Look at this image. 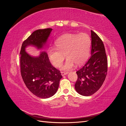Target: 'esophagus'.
Segmentation results:
<instances>
[{
  "instance_id": "1",
  "label": "esophagus",
  "mask_w": 126,
  "mask_h": 126,
  "mask_svg": "<svg viewBox=\"0 0 126 126\" xmlns=\"http://www.w3.org/2000/svg\"><path fill=\"white\" fill-rule=\"evenodd\" d=\"M68 73V72H64V71H62L61 72V74H62V76H64V75H66Z\"/></svg>"
}]
</instances>
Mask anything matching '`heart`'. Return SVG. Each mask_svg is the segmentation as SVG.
<instances>
[{
	"instance_id": "b5f03b06",
	"label": "heart",
	"mask_w": 126,
	"mask_h": 126,
	"mask_svg": "<svg viewBox=\"0 0 126 126\" xmlns=\"http://www.w3.org/2000/svg\"><path fill=\"white\" fill-rule=\"evenodd\" d=\"M90 45V38L86 33L66 34L57 40V47L52 46L49 48V59L53 65L59 67L66 54L67 59L62 69L69 70L75 63L80 65L85 62L88 56Z\"/></svg>"
}]
</instances>
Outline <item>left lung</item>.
<instances>
[{"label":"left lung","mask_w":126,"mask_h":126,"mask_svg":"<svg viewBox=\"0 0 126 126\" xmlns=\"http://www.w3.org/2000/svg\"><path fill=\"white\" fill-rule=\"evenodd\" d=\"M91 56L76 73L78 78L75 89L80 94L89 96L100 89L108 70L107 58L104 43L97 34L91 30Z\"/></svg>","instance_id":"obj_1"}]
</instances>
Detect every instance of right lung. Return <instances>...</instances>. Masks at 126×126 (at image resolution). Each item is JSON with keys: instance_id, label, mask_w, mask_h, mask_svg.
Wrapping results in <instances>:
<instances>
[{"instance_id": "right-lung-1", "label": "right lung", "mask_w": 126, "mask_h": 126, "mask_svg": "<svg viewBox=\"0 0 126 126\" xmlns=\"http://www.w3.org/2000/svg\"><path fill=\"white\" fill-rule=\"evenodd\" d=\"M52 29H38L33 32L22 44L20 54V72L26 87L37 97L46 99L56 93L62 78L60 71L53 66L46 52L39 57L30 56L25 48L32 45L40 49L45 45Z\"/></svg>"}]
</instances>
